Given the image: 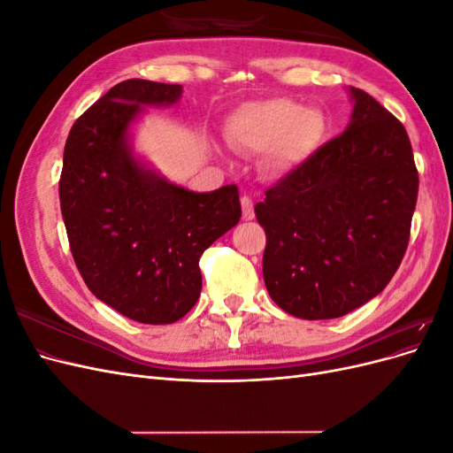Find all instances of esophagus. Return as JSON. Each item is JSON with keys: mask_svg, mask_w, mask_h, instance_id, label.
I'll use <instances>...</instances> for the list:
<instances>
[{"mask_svg": "<svg viewBox=\"0 0 453 453\" xmlns=\"http://www.w3.org/2000/svg\"><path fill=\"white\" fill-rule=\"evenodd\" d=\"M242 210H243L245 221H251L255 217V210H253V200L250 196H242Z\"/></svg>", "mask_w": 453, "mask_h": 453, "instance_id": "obj_1", "label": "esophagus"}]
</instances>
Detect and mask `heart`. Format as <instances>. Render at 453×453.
<instances>
[{
	"instance_id": "obj_1",
	"label": "heart",
	"mask_w": 453,
	"mask_h": 453,
	"mask_svg": "<svg viewBox=\"0 0 453 453\" xmlns=\"http://www.w3.org/2000/svg\"><path fill=\"white\" fill-rule=\"evenodd\" d=\"M325 119L303 104L273 98L238 107L228 120V143L253 155H268V168L285 173L300 166L323 140Z\"/></svg>"
}]
</instances>
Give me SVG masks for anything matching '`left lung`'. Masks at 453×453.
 Segmentation results:
<instances>
[{
	"label": "left lung",
	"mask_w": 453,
	"mask_h": 453,
	"mask_svg": "<svg viewBox=\"0 0 453 453\" xmlns=\"http://www.w3.org/2000/svg\"><path fill=\"white\" fill-rule=\"evenodd\" d=\"M348 128L266 190L268 295L300 319H334L380 295L406 253L419 177L401 120L349 87Z\"/></svg>",
	"instance_id": "obj_1"
}]
</instances>
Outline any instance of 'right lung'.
<instances>
[{
	"instance_id": "1",
	"label": "right lung",
	"mask_w": 453,
	"mask_h": 453,
	"mask_svg": "<svg viewBox=\"0 0 453 453\" xmlns=\"http://www.w3.org/2000/svg\"><path fill=\"white\" fill-rule=\"evenodd\" d=\"M181 92L122 81L75 120L64 149L60 208L81 276L96 298L147 325L175 323L196 304L202 253L242 217L236 185L195 193L132 153L142 105H173Z\"/></svg>"
}]
</instances>
